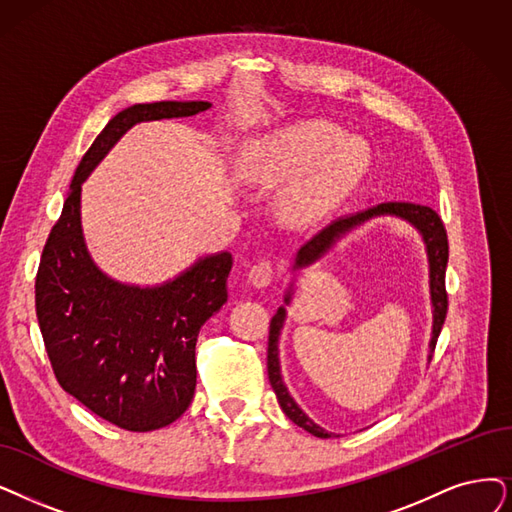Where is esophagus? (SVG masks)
<instances>
[{
	"label": "esophagus",
	"mask_w": 512,
	"mask_h": 512,
	"mask_svg": "<svg viewBox=\"0 0 512 512\" xmlns=\"http://www.w3.org/2000/svg\"><path fill=\"white\" fill-rule=\"evenodd\" d=\"M248 279H250V283L254 285V288H267V285H271V281L275 279L273 264L267 262V260L256 262L254 267L250 269V273H248Z\"/></svg>",
	"instance_id": "34e87169"
}]
</instances>
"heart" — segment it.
<instances>
[{
  "instance_id": "heart-1",
  "label": "heart",
  "mask_w": 512,
  "mask_h": 512,
  "mask_svg": "<svg viewBox=\"0 0 512 512\" xmlns=\"http://www.w3.org/2000/svg\"><path fill=\"white\" fill-rule=\"evenodd\" d=\"M248 174L264 185L296 182L290 212L315 216L349 191L370 163L365 140L325 119H306L252 140L243 151Z\"/></svg>"
}]
</instances>
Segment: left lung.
Returning a JSON list of instances; mask_svg holds the SVG:
<instances>
[{
  "mask_svg": "<svg viewBox=\"0 0 512 512\" xmlns=\"http://www.w3.org/2000/svg\"><path fill=\"white\" fill-rule=\"evenodd\" d=\"M378 216H397L403 218L405 222H410L414 229L422 235V241L426 245V256H428V285H431V302H433V334L431 342H428V361L433 359V351L437 338L441 334V327L447 315V292H445V267H447V258H449V245H447V233L439 214L428 208L420 206V203H410V201H384L376 203V206H370L367 210H361L351 216H342L334 220L332 224H327L323 231H319L313 239L306 241L302 248L296 254L294 260V271H300L304 267H311L319 258H323L327 252H330L336 241H340L346 233H351L353 229L361 227L363 222L378 218ZM292 285L288 294H285V304H290L292 300ZM285 321V306H279L277 313L271 319L269 327V349H267V367H269V380L273 391L277 395V401L281 405V410L285 412L294 424L304 428L306 433H311L319 439L332 437V433H327L325 428L315 424L309 416H306L298 403L292 399L288 393V386L283 384L281 378V365H279V334Z\"/></svg>",
  "mask_w": 512,
  "mask_h": 512,
  "instance_id": "obj_1",
  "label": "left lung"
}]
</instances>
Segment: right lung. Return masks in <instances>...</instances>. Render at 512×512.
Instances as JSON below:
<instances>
[{"instance_id": "obj_1", "label": "right lung", "mask_w": 512, "mask_h": 512, "mask_svg": "<svg viewBox=\"0 0 512 512\" xmlns=\"http://www.w3.org/2000/svg\"><path fill=\"white\" fill-rule=\"evenodd\" d=\"M210 107L206 100H163L119 111L81 157L39 260L35 309L58 384L102 420L134 433L168 426L191 405L197 334L229 298L233 256H203L155 288L119 283L86 248L81 185L140 121L191 117Z\"/></svg>"}]
</instances>
